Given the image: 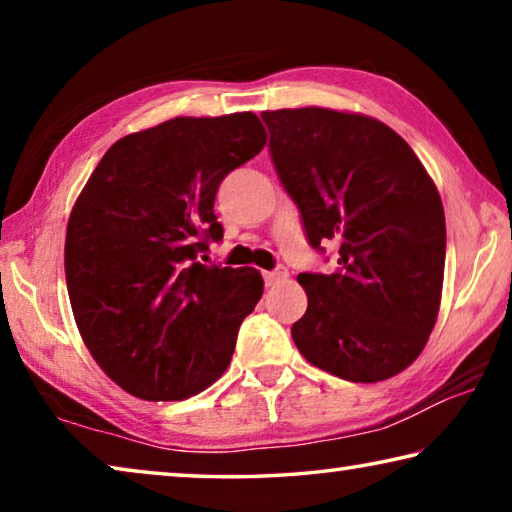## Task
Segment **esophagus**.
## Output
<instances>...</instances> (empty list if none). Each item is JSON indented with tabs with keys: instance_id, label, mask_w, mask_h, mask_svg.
<instances>
[{
	"instance_id": "34e87169",
	"label": "esophagus",
	"mask_w": 512,
	"mask_h": 512,
	"mask_svg": "<svg viewBox=\"0 0 512 512\" xmlns=\"http://www.w3.org/2000/svg\"><path fill=\"white\" fill-rule=\"evenodd\" d=\"M289 277V268L287 266H275L273 271H266L264 273V282H266V287H275V284H280V282H284Z\"/></svg>"
}]
</instances>
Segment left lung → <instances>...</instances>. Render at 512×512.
Returning <instances> with one entry per match:
<instances>
[{
  "label": "left lung",
  "mask_w": 512,
  "mask_h": 512,
  "mask_svg": "<svg viewBox=\"0 0 512 512\" xmlns=\"http://www.w3.org/2000/svg\"><path fill=\"white\" fill-rule=\"evenodd\" d=\"M284 192L334 273H300L307 311L291 336L311 366L372 384L418 359L438 318L445 212L393 128L327 108L262 112Z\"/></svg>",
  "instance_id": "left-lung-1"
}]
</instances>
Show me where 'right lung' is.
I'll return each instance as SVG.
<instances>
[{
	"label": "right lung",
	"mask_w": 512,
	"mask_h": 512,
	"mask_svg": "<svg viewBox=\"0 0 512 512\" xmlns=\"http://www.w3.org/2000/svg\"><path fill=\"white\" fill-rule=\"evenodd\" d=\"M264 144L253 112L176 117L121 137L83 187L65 237L69 302L94 361L126 393L185 400L230 366L262 275L198 255L223 239L216 189Z\"/></svg>",
	"instance_id": "1"
}]
</instances>
